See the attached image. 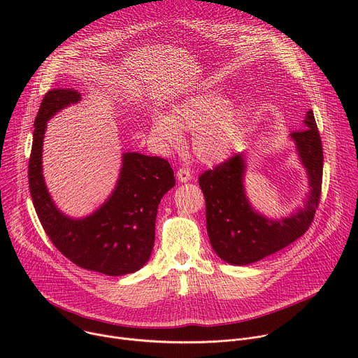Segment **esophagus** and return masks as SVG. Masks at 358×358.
<instances>
[{"label":"esophagus","mask_w":358,"mask_h":358,"mask_svg":"<svg viewBox=\"0 0 358 358\" xmlns=\"http://www.w3.org/2000/svg\"><path fill=\"white\" fill-rule=\"evenodd\" d=\"M191 173H189V170H187V169H180L178 171H177V180L180 181V182H188L189 180H191Z\"/></svg>","instance_id":"1"}]
</instances>
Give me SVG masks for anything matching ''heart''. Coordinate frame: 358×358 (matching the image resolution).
<instances>
[{
    "label": "heart",
    "mask_w": 358,
    "mask_h": 358,
    "mask_svg": "<svg viewBox=\"0 0 358 358\" xmlns=\"http://www.w3.org/2000/svg\"><path fill=\"white\" fill-rule=\"evenodd\" d=\"M243 129V113L231 106V99L218 90L187 96L171 110L152 116L150 136L162 150L182 144V131L192 133L195 156L208 164L227 160L236 147Z\"/></svg>",
    "instance_id": "b5f03b06"
}]
</instances>
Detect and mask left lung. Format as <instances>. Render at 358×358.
Masks as SVG:
<instances>
[{
	"label": "left lung",
	"mask_w": 358,
	"mask_h": 358,
	"mask_svg": "<svg viewBox=\"0 0 358 358\" xmlns=\"http://www.w3.org/2000/svg\"><path fill=\"white\" fill-rule=\"evenodd\" d=\"M304 129L290 133L309 180L304 206L285 218H269L252 207L245 191L246 156L232 159L199 176L206 196L207 231L213 249L231 265L258 262L294 242L309 229L320 201L323 147L313 110L306 113Z\"/></svg>",
	"instance_id": "obj_1"
}]
</instances>
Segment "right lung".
<instances>
[{
    "mask_svg": "<svg viewBox=\"0 0 358 358\" xmlns=\"http://www.w3.org/2000/svg\"><path fill=\"white\" fill-rule=\"evenodd\" d=\"M82 94L73 89H52L43 99L34 123L28 181L36 215L52 243L75 265L123 276L141 269L155 246L156 217L163 195L176 185L167 160L136 151L123 152L115 189L87 217L64 214L50 196L42 174V145L46 123L62 109L76 105Z\"/></svg>",
    "mask_w": 358,
    "mask_h": 358,
    "instance_id": "right-lung-1",
    "label": "right lung"
}]
</instances>
